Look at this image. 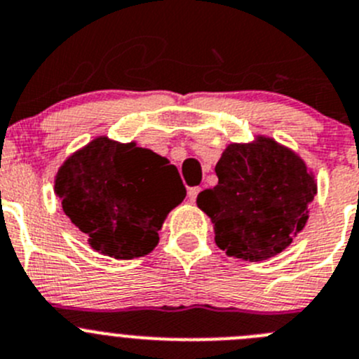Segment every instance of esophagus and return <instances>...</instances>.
<instances>
[{"mask_svg": "<svg viewBox=\"0 0 359 359\" xmlns=\"http://www.w3.org/2000/svg\"><path fill=\"white\" fill-rule=\"evenodd\" d=\"M200 191H202L200 187H191V189L187 191V198H189V202H193V203L196 202V196H198Z\"/></svg>", "mask_w": 359, "mask_h": 359, "instance_id": "34e87169", "label": "esophagus"}]
</instances>
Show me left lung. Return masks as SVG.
Instances as JSON below:
<instances>
[{
  "instance_id": "obj_1",
  "label": "left lung",
  "mask_w": 359,
  "mask_h": 359,
  "mask_svg": "<svg viewBox=\"0 0 359 359\" xmlns=\"http://www.w3.org/2000/svg\"><path fill=\"white\" fill-rule=\"evenodd\" d=\"M217 184L196 198L229 257L260 262L304 229L317 182L294 150L273 138L230 143L216 164Z\"/></svg>"
}]
</instances>
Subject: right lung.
<instances>
[{
  "mask_svg": "<svg viewBox=\"0 0 359 359\" xmlns=\"http://www.w3.org/2000/svg\"><path fill=\"white\" fill-rule=\"evenodd\" d=\"M63 212L102 255H149L172 209L186 198L179 172L166 157L106 136L67 157L55 179Z\"/></svg>",
  "mask_w": 359,
  "mask_h": 359,
  "instance_id": "right-lung-1",
  "label": "right lung"
}]
</instances>
